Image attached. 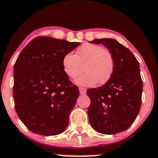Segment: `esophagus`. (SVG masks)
<instances>
[{"instance_id":"1","label":"esophagus","mask_w":158,"mask_h":158,"mask_svg":"<svg viewBox=\"0 0 158 158\" xmlns=\"http://www.w3.org/2000/svg\"><path fill=\"white\" fill-rule=\"evenodd\" d=\"M79 93H80L81 95H85L86 93H87V89L85 88H84V87H79Z\"/></svg>"}]
</instances>
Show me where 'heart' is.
Listing matches in <instances>:
<instances>
[{
    "instance_id": "b5f03b06",
    "label": "heart",
    "mask_w": 158,
    "mask_h": 158,
    "mask_svg": "<svg viewBox=\"0 0 158 158\" xmlns=\"http://www.w3.org/2000/svg\"><path fill=\"white\" fill-rule=\"evenodd\" d=\"M63 71L70 79H74L82 71L85 73L77 80L79 85L92 87L98 83L104 85L114 71V60L104 47L94 44H85L75 55L68 53L63 58Z\"/></svg>"
}]
</instances>
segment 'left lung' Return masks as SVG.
Masks as SVG:
<instances>
[{
  "mask_svg": "<svg viewBox=\"0 0 158 158\" xmlns=\"http://www.w3.org/2000/svg\"><path fill=\"white\" fill-rule=\"evenodd\" d=\"M90 43L106 47L115 67L112 77L104 85L87 90L90 99L89 123L103 134L123 132L132 125L140 111L143 81L139 63L134 55L115 39H95Z\"/></svg>",
  "mask_w": 158,
  "mask_h": 158,
  "instance_id": "obj_1",
  "label": "left lung"
}]
</instances>
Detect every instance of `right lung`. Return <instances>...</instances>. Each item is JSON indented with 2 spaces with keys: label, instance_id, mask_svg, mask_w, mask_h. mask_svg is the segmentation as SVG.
<instances>
[{
  "label": "right lung",
  "instance_id": "add662e5",
  "mask_svg": "<svg viewBox=\"0 0 158 158\" xmlns=\"http://www.w3.org/2000/svg\"><path fill=\"white\" fill-rule=\"evenodd\" d=\"M79 42L39 36L22 50L14 66L15 110L31 132L63 133L79 91L63 71V57Z\"/></svg>",
  "mask_w": 158,
  "mask_h": 158
}]
</instances>
